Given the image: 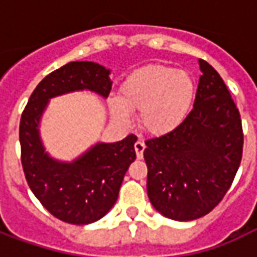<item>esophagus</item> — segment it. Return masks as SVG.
<instances>
[{"instance_id": "1", "label": "esophagus", "mask_w": 257, "mask_h": 257, "mask_svg": "<svg viewBox=\"0 0 257 257\" xmlns=\"http://www.w3.org/2000/svg\"><path fill=\"white\" fill-rule=\"evenodd\" d=\"M146 146L145 143L142 142V140H138L136 143H135V151H136V157L138 158H143V151H145Z\"/></svg>"}]
</instances>
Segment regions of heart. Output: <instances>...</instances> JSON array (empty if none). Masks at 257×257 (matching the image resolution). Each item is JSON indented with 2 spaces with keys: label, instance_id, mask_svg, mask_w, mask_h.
Wrapping results in <instances>:
<instances>
[{
  "label": "heart",
  "instance_id": "heart-1",
  "mask_svg": "<svg viewBox=\"0 0 257 257\" xmlns=\"http://www.w3.org/2000/svg\"><path fill=\"white\" fill-rule=\"evenodd\" d=\"M195 84L186 70L150 64L128 75L119 88V100L108 106L122 125L132 122V112L140 111L143 128L153 135H167L179 128L193 106Z\"/></svg>",
  "mask_w": 257,
  "mask_h": 257
}]
</instances>
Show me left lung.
I'll return each mask as SVG.
<instances>
[{"instance_id":"1","label":"left lung","mask_w":257,"mask_h":257,"mask_svg":"<svg viewBox=\"0 0 257 257\" xmlns=\"http://www.w3.org/2000/svg\"><path fill=\"white\" fill-rule=\"evenodd\" d=\"M193 110L172 132L146 140L147 194L172 220L208 215L235 178L242 158V123L224 81L199 59Z\"/></svg>"}]
</instances>
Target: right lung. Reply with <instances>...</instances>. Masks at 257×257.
I'll return each instance as SVG.
<instances>
[{
	"label": "right lung",
	"instance_id": "right-lung-1",
	"mask_svg": "<svg viewBox=\"0 0 257 257\" xmlns=\"http://www.w3.org/2000/svg\"><path fill=\"white\" fill-rule=\"evenodd\" d=\"M110 70L93 62H70L37 85L20 118L22 165L27 183L38 201L59 220L89 224L111 209L123 176L136 160L129 135L115 143L99 142L71 162L60 161L45 151L40 123L49 100L78 90L108 97Z\"/></svg>",
	"mask_w": 257,
	"mask_h": 257
}]
</instances>
